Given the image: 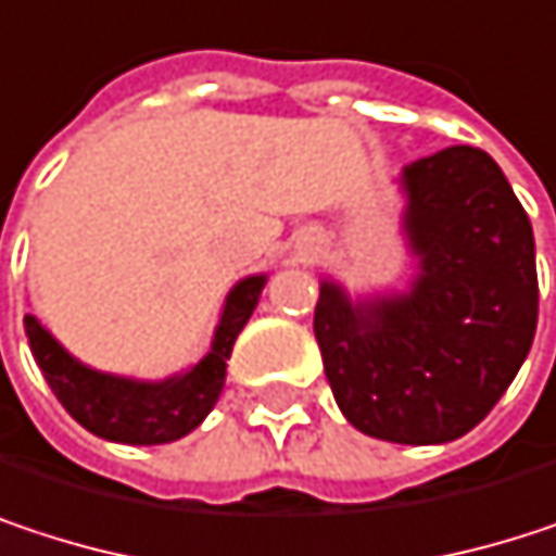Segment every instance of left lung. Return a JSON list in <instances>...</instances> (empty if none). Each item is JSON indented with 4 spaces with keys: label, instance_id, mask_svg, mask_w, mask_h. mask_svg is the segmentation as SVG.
Masks as SVG:
<instances>
[{
    "label": "left lung",
    "instance_id": "obj_1",
    "mask_svg": "<svg viewBox=\"0 0 556 556\" xmlns=\"http://www.w3.org/2000/svg\"><path fill=\"white\" fill-rule=\"evenodd\" d=\"M418 274L351 302L321 279L315 338L344 418L392 444H447L477 428L525 364L538 328L531 222L500 164L447 148L399 176Z\"/></svg>",
    "mask_w": 556,
    "mask_h": 556
}]
</instances>
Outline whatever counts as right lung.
<instances>
[{
	"mask_svg": "<svg viewBox=\"0 0 556 556\" xmlns=\"http://www.w3.org/2000/svg\"><path fill=\"white\" fill-rule=\"evenodd\" d=\"M264 282V274L241 279L225 299L208 354L189 370L157 383L115 377L79 364L35 315H25V334L48 387L86 431L118 444H169L199 428L215 408L231 348L254 315Z\"/></svg>",
	"mask_w": 556,
	"mask_h": 556,
	"instance_id": "obj_1",
	"label": "right lung"
}]
</instances>
